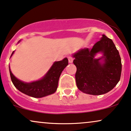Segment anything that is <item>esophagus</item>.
Segmentation results:
<instances>
[{
    "mask_svg": "<svg viewBox=\"0 0 131 131\" xmlns=\"http://www.w3.org/2000/svg\"><path fill=\"white\" fill-rule=\"evenodd\" d=\"M68 60H69V63H72V62H73V58L72 57V56H68Z\"/></svg>",
    "mask_w": 131,
    "mask_h": 131,
    "instance_id": "esophagus-1",
    "label": "esophagus"
}]
</instances>
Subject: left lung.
<instances>
[{
    "instance_id": "8db88e82",
    "label": "left lung",
    "mask_w": 131,
    "mask_h": 131,
    "mask_svg": "<svg viewBox=\"0 0 131 131\" xmlns=\"http://www.w3.org/2000/svg\"><path fill=\"white\" fill-rule=\"evenodd\" d=\"M97 53L102 56L95 58ZM75 79L78 89L87 94L100 95L113 89L120 80L122 61L112 40L103 35L92 48H81L74 53Z\"/></svg>"
}]
</instances>
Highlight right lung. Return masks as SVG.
I'll use <instances>...</instances> for the list:
<instances>
[{
    "instance_id": "right-lung-1",
    "label": "right lung",
    "mask_w": 131,
    "mask_h": 131,
    "mask_svg": "<svg viewBox=\"0 0 131 131\" xmlns=\"http://www.w3.org/2000/svg\"><path fill=\"white\" fill-rule=\"evenodd\" d=\"M14 53V51H13L11 57ZM68 64L67 58L62 61H55L42 78L30 83H25L16 78L11 72L9 66V70L12 83L17 89L31 97L42 98L53 94L56 91L61 74Z\"/></svg>"
}]
</instances>
